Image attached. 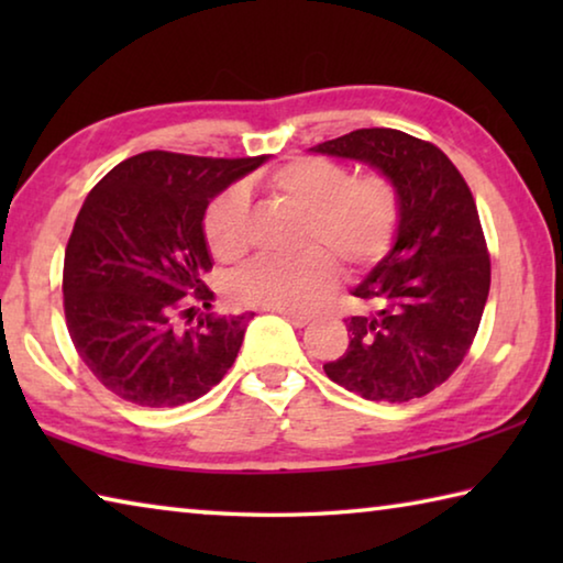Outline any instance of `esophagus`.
Returning a JSON list of instances; mask_svg holds the SVG:
<instances>
[{
  "instance_id": "esophagus-1",
  "label": "esophagus",
  "mask_w": 563,
  "mask_h": 563,
  "mask_svg": "<svg viewBox=\"0 0 563 563\" xmlns=\"http://www.w3.org/2000/svg\"><path fill=\"white\" fill-rule=\"evenodd\" d=\"M278 312L280 318H285L290 322V325H295V328H305L310 322V318L308 316H300V312H290V310H275Z\"/></svg>"
}]
</instances>
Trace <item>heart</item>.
<instances>
[{"instance_id":"heart-1","label":"heart","mask_w":563,"mask_h":563,"mask_svg":"<svg viewBox=\"0 0 563 563\" xmlns=\"http://www.w3.org/2000/svg\"><path fill=\"white\" fill-rule=\"evenodd\" d=\"M271 201L305 216L302 247L290 261L258 258L238 271L228 290L238 305L312 312L338 285V261L362 273L385 258L397 238L399 196L383 174L355 178L328 158H295L265 180ZM206 241L218 261L233 263L251 247V216L243 188H231L211 203L203 221Z\"/></svg>"}]
</instances>
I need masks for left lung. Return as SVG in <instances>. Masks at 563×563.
<instances>
[{"mask_svg": "<svg viewBox=\"0 0 563 563\" xmlns=\"http://www.w3.org/2000/svg\"><path fill=\"white\" fill-rule=\"evenodd\" d=\"M310 151L377 168L399 196L395 243L352 290L377 310L345 320V355L322 369L373 402L424 397L460 367L487 305L492 268L472 190L440 148L397 129H357Z\"/></svg>", "mask_w": 563, "mask_h": 563, "instance_id": "1", "label": "left lung"}]
</instances>
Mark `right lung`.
<instances>
[{
  "label": "right lung",
  "mask_w": 563,
  "mask_h": 563,
  "mask_svg": "<svg viewBox=\"0 0 563 563\" xmlns=\"http://www.w3.org/2000/svg\"><path fill=\"white\" fill-rule=\"evenodd\" d=\"M265 161L146 151L87 196L64 253V316L84 365L117 397L178 407L231 369L253 312L206 316L190 330L176 316L213 300L208 203Z\"/></svg>",
  "instance_id": "obj_1"
}]
</instances>
